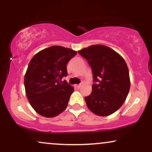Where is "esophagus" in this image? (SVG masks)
Instances as JSON below:
<instances>
[{
  "instance_id": "esophagus-1",
  "label": "esophagus",
  "mask_w": 152,
  "mask_h": 152,
  "mask_svg": "<svg viewBox=\"0 0 152 152\" xmlns=\"http://www.w3.org/2000/svg\"><path fill=\"white\" fill-rule=\"evenodd\" d=\"M81 86H82V84H76V85H75V86H76L77 88H80L81 87Z\"/></svg>"
}]
</instances>
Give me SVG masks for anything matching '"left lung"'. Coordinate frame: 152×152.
I'll return each mask as SVG.
<instances>
[{"label":"left lung","mask_w":152,"mask_h":152,"mask_svg":"<svg viewBox=\"0 0 152 152\" xmlns=\"http://www.w3.org/2000/svg\"><path fill=\"white\" fill-rule=\"evenodd\" d=\"M92 69V92L85 97L87 107L94 114L106 116L123 105L130 89L128 66L123 57L104 45H92L78 50Z\"/></svg>","instance_id":"obj_1"}]
</instances>
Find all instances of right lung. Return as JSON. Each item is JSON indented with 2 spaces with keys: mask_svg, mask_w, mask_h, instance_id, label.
<instances>
[{
  "mask_svg": "<svg viewBox=\"0 0 152 152\" xmlns=\"http://www.w3.org/2000/svg\"><path fill=\"white\" fill-rule=\"evenodd\" d=\"M77 52L71 48L53 46L35 54L24 76V86L29 103L41 116L52 118L67 107L74 87L66 81V64Z\"/></svg>",
  "mask_w": 152,
  "mask_h": 152,
  "instance_id": "1",
  "label": "right lung"
}]
</instances>
